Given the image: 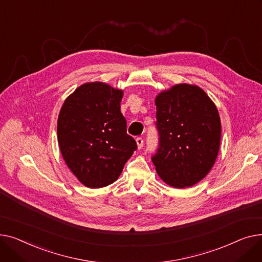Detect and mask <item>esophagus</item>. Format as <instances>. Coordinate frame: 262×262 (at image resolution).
<instances>
[{"label": "esophagus", "instance_id": "1", "mask_svg": "<svg viewBox=\"0 0 262 262\" xmlns=\"http://www.w3.org/2000/svg\"><path fill=\"white\" fill-rule=\"evenodd\" d=\"M136 144H137V148L138 149H142L144 146V140L142 137H137L136 138Z\"/></svg>", "mask_w": 262, "mask_h": 262}]
</instances>
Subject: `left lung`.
Masks as SVG:
<instances>
[{"mask_svg": "<svg viewBox=\"0 0 262 262\" xmlns=\"http://www.w3.org/2000/svg\"><path fill=\"white\" fill-rule=\"evenodd\" d=\"M159 148L152 162L168 185L185 188L204 179L216 162L220 116L198 85L181 83L156 97Z\"/></svg>", "mask_w": 262, "mask_h": 262, "instance_id": "obj_1", "label": "left lung"}]
</instances>
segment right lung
Masks as SVG:
<instances>
[{"instance_id":"1","label":"right lung","mask_w":262,"mask_h":262,"mask_svg":"<svg viewBox=\"0 0 262 262\" xmlns=\"http://www.w3.org/2000/svg\"><path fill=\"white\" fill-rule=\"evenodd\" d=\"M124 92L103 82L77 88L61 107L58 144L68 167L84 186L114 183L136 150L120 112Z\"/></svg>"}]
</instances>
